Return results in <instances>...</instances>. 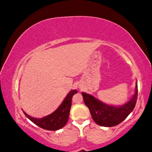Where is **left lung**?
<instances>
[{
	"label": "left lung",
	"instance_id": "1",
	"mask_svg": "<svg viewBox=\"0 0 152 152\" xmlns=\"http://www.w3.org/2000/svg\"><path fill=\"white\" fill-rule=\"evenodd\" d=\"M85 104L89 109L93 120L98 125L114 126L123 121L134 110L138 98V84L132 98L124 104L115 107L102 102L93 95L82 93Z\"/></svg>",
	"mask_w": 152,
	"mask_h": 152
}]
</instances>
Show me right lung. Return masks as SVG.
<instances>
[{
	"instance_id": "1",
	"label": "right lung",
	"mask_w": 152,
	"mask_h": 152,
	"mask_svg": "<svg viewBox=\"0 0 152 152\" xmlns=\"http://www.w3.org/2000/svg\"><path fill=\"white\" fill-rule=\"evenodd\" d=\"M77 93V91H70L63 102L59 108L53 113L45 116L42 118H34L28 115L26 113H23L29 120L39 127L49 131H56L64 127L67 123L69 117L70 110L72 104V97Z\"/></svg>"
}]
</instances>
